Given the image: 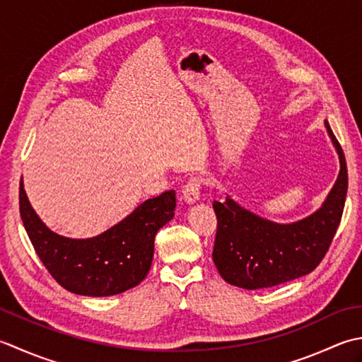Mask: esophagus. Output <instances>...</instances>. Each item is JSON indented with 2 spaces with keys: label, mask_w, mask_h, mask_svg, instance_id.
Here are the masks:
<instances>
[{
  "label": "esophagus",
  "mask_w": 362,
  "mask_h": 362,
  "mask_svg": "<svg viewBox=\"0 0 362 362\" xmlns=\"http://www.w3.org/2000/svg\"><path fill=\"white\" fill-rule=\"evenodd\" d=\"M200 190H202L200 178H198V176H192V178L182 186L184 202L189 204L198 202V198H200Z\"/></svg>",
  "instance_id": "1"
}]
</instances>
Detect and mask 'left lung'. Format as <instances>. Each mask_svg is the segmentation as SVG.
<instances>
[{
    "instance_id": "1",
    "label": "left lung",
    "mask_w": 362,
    "mask_h": 362,
    "mask_svg": "<svg viewBox=\"0 0 362 362\" xmlns=\"http://www.w3.org/2000/svg\"><path fill=\"white\" fill-rule=\"evenodd\" d=\"M341 170L322 208L293 223H275L242 208L233 198L214 202L217 235L212 259L226 283L264 289L305 276L319 265L341 223L349 173L344 151L325 120Z\"/></svg>"
}]
</instances>
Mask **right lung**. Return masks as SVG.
<instances>
[{
    "instance_id": "1",
    "label": "right lung",
    "mask_w": 362,
    "mask_h": 362,
    "mask_svg": "<svg viewBox=\"0 0 362 362\" xmlns=\"http://www.w3.org/2000/svg\"><path fill=\"white\" fill-rule=\"evenodd\" d=\"M175 208V190H167L139 204L107 231L70 239L42 222L20 181V216L37 256L64 289L87 297L122 293L148 275L154 238L173 218Z\"/></svg>"
}]
</instances>
